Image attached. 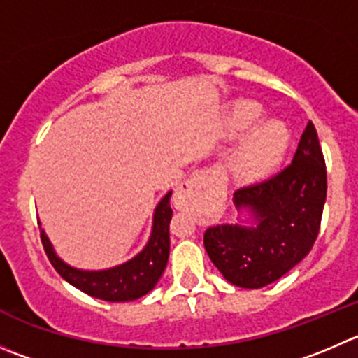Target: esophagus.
I'll return each instance as SVG.
<instances>
[{
  "label": "esophagus",
  "mask_w": 358,
  "mask_h": 358,
  "mask_svg": "<svg viewBox=\"0 0 358 358\" xmlns=\"http://www.w3.org/2000/svg\"><path fill=\"white\" fill-rule=\"evenodd\" d=\"M224 185L216 172H200L177 189V203L185 209L209 210L223 200Z\"/></svg>",
  "instance_id": "esophagus-1"
}]
</instances>
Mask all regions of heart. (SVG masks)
<instances>
[{
	"label": "heart",
	"instance_id": "heart-1",
	"mask_svg": "<svg viewBox=\"0 0 358 358\" xmlns=\"http://www.w3.org/2000/svg\"><path fill=\"white\" fill-rule=\"evenodd\" d=\"M262 107L253 100H237L227 115L230 134L246 131L260 119ZM290 131L279 119H267L250 130L237 152V172L248 179L257 181L268 176L285 158Z\"/></svg>",
	"mask_w": 358,
	"mask_h": 358
}]
</instances>
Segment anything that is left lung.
Masks as SVG:
<instances>
[{
  "instance_id": "1",
  "label": "left lung",
  "mask_w": 358,
  "mask_h": 358,
  "mask_svg": "<svg viewBox=\"0 0 358 358\" xmlns=\"http://www.w3.org/2000/svg\"><path fill=\"white\" fill-rule=\"evenodd\" d=\"M325 199V159L315 124L309 121L287 169L234 193V203L250 214V221L207 228V255L236 287H267L311 251Z\"/></svg>"
}]
</instances>
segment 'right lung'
<instances>
[{
	"label": "right lung",
	"mask_w": 358,
	"mask_h": 358,
	"mask_svg": "<svg viewBox=\"0 0 358 358\" xmlns=\"http://www.w3.org/2000/svg\"><path fill=\"white\" fill-rule=\"evenodd\" d=\"M170 196L172 192L166 193L156 206L152 214L151 236L144 250L124 264L103 271H84L71 267L57 257L49 237L43 230H40L43 250L61 278L91 297L108 302H128L144 297L156 287L169 262V224L172 220Z\"/></svg>",
	"instance_id": "obj_1"
}]
</instances>
